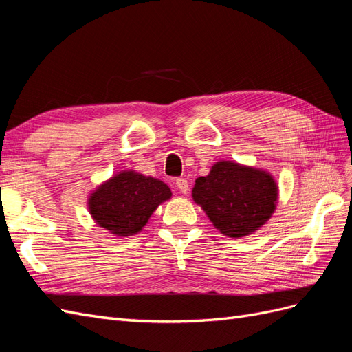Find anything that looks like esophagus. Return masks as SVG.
Listing matches in <instances>:
<instances>
[{"label": "esophagus", "mask_w": 352, "mask_h": 352, "mask_svg": "<svg viewBox=\"0 0 352 352\" xmlns=\"http://www.w3.org/2000/svg\"><path fill=\"white\" fill-rule=\"evenodd\" d=\"M175 184H176V188H177L182 194H186L188 190H189V184H188V180H186L185 177H177Z\"/></svg>", "instance_id": "1"}]
</instances>
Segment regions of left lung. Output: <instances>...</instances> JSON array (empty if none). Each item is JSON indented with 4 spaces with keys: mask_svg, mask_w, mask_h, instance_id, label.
Listing matches in <instances>:
<instances>
[{
    "mask_svg": "<svg viewBox=\"0 0 352 352\" xmlns=\"http://www.w3.org/2000/svg\"><path fill=\"white\" fill-rule=\"evenodd\" d=\"M279 186L263 168L221 160L195 180L192 199L212 226L229 238L257 232L273 216Z\"/></svg>",
    "mask_w": 352,
    "mask_h": 352,
    "instance_id": "8db88e82",
    "label": "left lung"
}]
</instances>
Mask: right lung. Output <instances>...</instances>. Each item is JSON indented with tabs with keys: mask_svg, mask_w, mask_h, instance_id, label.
I'll return each instance as SVG.
<instances>
[{
	"mask_svg": "<svg viewBox=\"0 0 352 352\" xmlns=\"http://www.w3.org/2000/svg\"><path fill=\"white\" fill-rule=\"evenodd\" d=\"M172 198V190L160 179L123 170L95 188L88 198L92 220L114 236L141 232L160 204Z\"/></svg>",
	"mask_w": 352,
	"mask_h": 352,
	"instance_id": "obj_1",
	"label": "right lung"
}]
</instances>
